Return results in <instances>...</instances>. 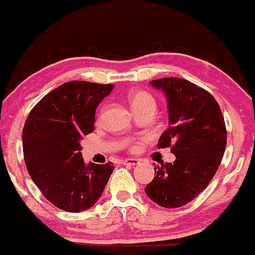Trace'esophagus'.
Wrapping results in <instances>:
<instances>
[{"label": "esophagus", "mask_w": 255, "mask_h": 255, "mask_svg": "<svg viewBox=\"0 0 255 255\" xmlns=\"http://www.w3.org/2000/svg\"><path fill=\"white\" fill-rule=\"evenodd\" d=\"M139 163V159L138 158H126L125 161H124V164H126V166H135V164Z\"/></svg>", "instance_id": "34e87169"}]
</instances>
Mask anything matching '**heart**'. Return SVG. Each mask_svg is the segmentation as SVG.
<instances>
[{
  "mask_svg": "<svg viewBox=\"0 0 255 255\" xmlns=\"http://www.w3.org/2000/svg\"><path fill=\"white\" fill-rule=\"evenodd\" d=\"M129 103L134 112L139 111L141 108H145L148 106L155 107V102L153 97L149 93L144 91H132L129 93Z\"/></svg>",
  "mask_w": 255,
  "mask_h": 255,
  "instance_id": "b5f03b06",
  "label": "heart"
}]
</instances>
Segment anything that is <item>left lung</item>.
<instances>
[{
    "mask_svg": "<svg viewBox=\"0 0 255 255\" xmlns=\"http://www.w3.org/2000/svg\"><path fill=\"white\" fill-rule=\"evenodd\" d=\"M150 85L167 98L168 128L158 148L171 147L176 159L154 167L145 194L164 208L194 200L217 172L226 148V126L217 101L185 79L163 78Z\"/></svg>",
    "mask_w": 255,
    "mask_h": 255,
    "instance_id": "8db88e82",
    "label": "left lung"
}]
</instances>
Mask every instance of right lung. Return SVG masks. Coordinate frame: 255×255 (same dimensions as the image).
Instances as JSON below:
<instances>
[{
	"label": "right lung",
	"instance_id": "1",
	"mask_svg": "<svg viewBox=\"0 0 255 255\" xmlns=\"http://www.w3.org/2000/svg\"><path fill=\"white\" fill-rule=\"evenodd\" d=\"M114 84L65 83L44 96L22 129L26 170L42 194L66 212L87 211L102 195L114 163H84L80 140L94 130V115Z\"/></svg>",
	"mask_w": 255,
	"mask_h": 255
}]
</instances>
